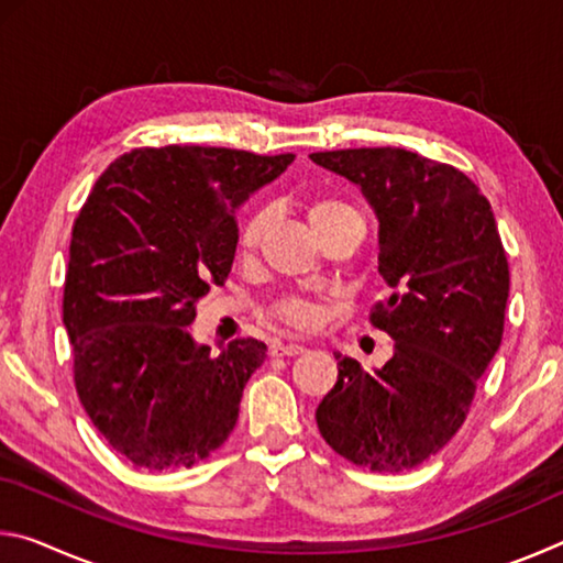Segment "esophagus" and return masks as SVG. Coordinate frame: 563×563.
<instances>
[{"label":"esophagus","instance_id":"esophagus-1","mask_svg":"<svg viewBox=\"0 0 563 563\" xmlns=\"http://www.w3.org/2000/svg\"><path fill=\"white\" fill-rule=\"evenodd\" d=\"M300 352H305V347L298 342H273L271 345V355H300Z\"/></svg>","mask_w":563,"mask_h":563}]
</instances>
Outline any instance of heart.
Wrapping results in <instances>:
<instances>
[{
    "label": "heart",
    "mask_w": 563,
    "mask_h": 563,
    "mask_svg": "<svg viewBox=\"0 0 563 563\" xmlns=\"http://www.w3.org/2000/svg\"><path fill=\"white\" fill-rule=\"evenodd\" d=\"M345 208H350V206L342 201H335V198H320V201L310 203L308 218H310L312 228H316L320 221H325V218H330L338 211H345ZM265 228H268V208H255V211L247 216L241 225V233H238V245H241L243 251H253V247H258ZM273 316L280 318L285 325L308 330L312 325H318L320 308L316 300L305 298V295H285V298H280L273 305Z\"/></svg>",
    "instance_id": "b5f03b06"
}]
</instances>
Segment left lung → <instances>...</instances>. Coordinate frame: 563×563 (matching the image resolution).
<instances>
[{
  "instance_id": "8db88e82",
  "label": "left lung",
  "mask_w": 563,
  "mask_h": 563,
  "mask_svg": "<svg viewBox=\"0 0 563 563\" xmlns=\"http://www.w3.org/2000/svg\"><path fill=\"white\" fill-rule=\"evenodd\" d=\"M375 208L377 268L393 288L373 325L395 340L375 373L338 360V383L318 405L332 450L373 472H407L452 440L476 383L497 355L509 263L487 196L460 168L407 148L310 154Z\"/></svg>"
}]
</instances>
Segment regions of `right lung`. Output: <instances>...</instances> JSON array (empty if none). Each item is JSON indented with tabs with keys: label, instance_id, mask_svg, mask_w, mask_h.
I'll use <instances>...</instances> for the list:
<instances>
[{
	"label": "right lung",
	"instance_id": "1",
	"mask_svg": "<svg viewBox=\"0 0 563 563\" xmlns=\"http://www.w3.org/2000/svg\"><path fill=\"white\" fill-rule=\"evenodd\" d=\"M216 146L136 148L103 170L71 228L64 325L74 385L113 450L148 472L194 466L238 422L265 342L213 355L190 322L235 258V208L292 164Z\"/></svg>",
	"mask_w": 563,
	"mask_h": 563
}]
</instances>
